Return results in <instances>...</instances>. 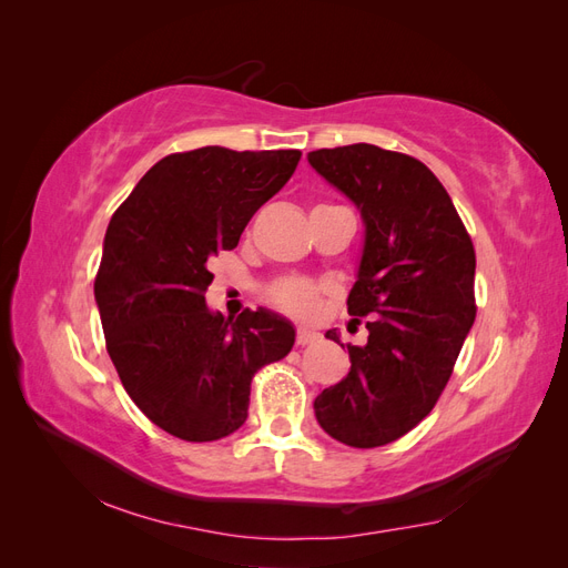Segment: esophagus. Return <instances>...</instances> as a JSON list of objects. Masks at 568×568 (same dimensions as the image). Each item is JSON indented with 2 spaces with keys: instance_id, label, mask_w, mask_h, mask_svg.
I'll list each match as a JSON object with an SVG mask.
<instances>
[{
  "instance_id": "34e87169",
  "label": "esophagus",
  "mask_w": 568,
  "mask_h": 568,
  "mask_svg": "<svg viewBox=\"0 0 568 568\" xmlns=\"http://www.w3.org/2000/svg\"><path fill=\"white\" fill-rule=\"evenodd\" d=\"M317 338H320V334L315 329H307V326H298V334H296L298 346H307V343H313Z\"/></svg>"
}]
</instances>
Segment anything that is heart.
Here are the masks:
<instances>
[{
    "mask_svg": "<svg viewBox=\"0 0 568 568\" xmlns=\"http://www.w3.org/2000/svg\"><path fill=\"white\" fill-rule=\"evenodd\" d=\"M272 298H274V303L282 305L284 311L307 317V315L317 313L320 288L311 282H303V280H286V282L274 286Z\"/></svg>",
    "mask_w": 568,
    "mask_h": 568,
    "instance_id": "1",
    "label": "heart"
}]
</instances>
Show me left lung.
Returning a JSON list of instances; mask_svg holds the SVG:
<instances>
[{
  "label": "left lung",
  "instance_id": "1",
  "mask_svg": "<svg viewBox=\"0 0 568 568\" xmlns=\"http://www.w3.org/2000/svg\"><path fill=\"white\" fill-rule=\"evenodd\" d=\"M307 163L363 217L348 313L369 317L367 343H348L351 372L317 395L315 417L351 448H379L412 432L450 379L476 317L474 244L417 159L351 144L311 151ZM326 338L341 343L336 329Z\"/></svg>",
  "mask_w": 568,
  "mask_h": 568
}]
</instances>
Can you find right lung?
<instances>
[{"label":"right lung","mask_w":568,"mask_h":568,"mask_svg":"<svg viewBox=\"0 0 568 568\" xmlns=\"http://www.w3.org/2000/svg\"><path fill=\"white\" fill-rule=\"evenodd\" d=\"M301 151L203 146L161 159L109 222L94 298L132 403L182 440L234 434L253 374L294 348L286 317L236 320L205 305L209 261L239 244L253 213L294 175Z\"/></svg>","instance_id":"right-lung-1"}]
</instances>
